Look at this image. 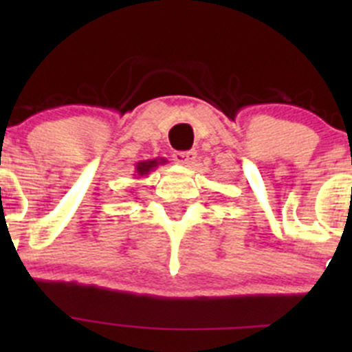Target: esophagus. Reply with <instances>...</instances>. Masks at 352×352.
I'll return each mask as SVG.
<instances>
[{"label": "esophagus", "instance_id": "obj_1", "mask_svg": "<svg viewBox=\"0 0 352 352\" xmlns=\"http://www.w3.org/2000/svg\"><path fill=\"white\" fill-rule=\"evenodd\" d=\"M196 151L194 150H189V151H177L175 155H173V160H175L177 163H180V165H192L194 160H196Z\"/></svg>", "mask_w": 352, "mask_h": 352}]
</instances>
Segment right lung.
<instances>
[{
	"label": "right lung",
	"instance_id": "1",
	"mask_svg": "<svg viewBox=\"0 0 352 352\" xmlns=\"http://www.w3.org/2000/svg\"><path fill=\"white\" fill-rule=\"evenodd\" d=\"M166 160L165 158H155V160H144V162H138L136 163V173L134 175H138L136 179H140V177H146L148 173L153 172L158 165H165Z\"/></svg>",
	"mask_w": 352,
	"mask_h": 352
}]
</instances>
